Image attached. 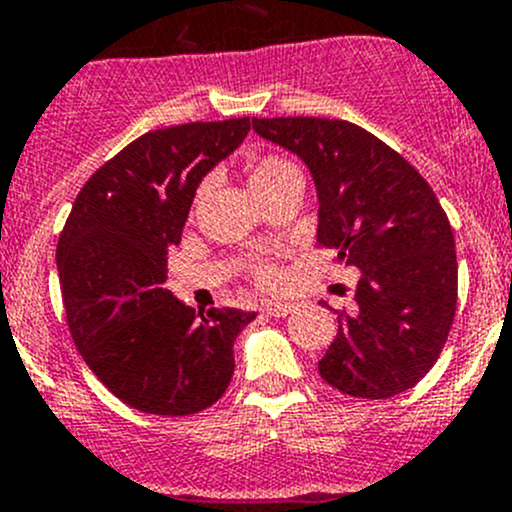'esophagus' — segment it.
Here are the masks:
<instances>
[{"mask_svg": "<svg viewBox=\"0 0 512 512\" xmlns=\"http://www.w3.org/2000/svg\"><path fill=\"white\" fill-rule=\"evenodd\" d=\"M265 314H270V317H287V314H292L294 304L292 302H265Z\"/></svg>", "mask_w": 512, "mask_h": 512, "instance_id": "34e87169", "label": "esophagus"}]
</instances>
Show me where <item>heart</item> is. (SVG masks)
<instances>
[{
	"label": "heart",
	"mask_w": 512,
	"mask_h": 512,
	"mask_svg": "<svg viewBox=\"0 0 512 512\" xmlns=\"http://www.w3.org/2000/svg\"><path fill=\"white\" fill-rule=\"evenodd\" d=\"M294 170H297V165L289 163L287 158L265 156V158L257 160V163L250 168L247 185H250V190L255 193V190L275 183L277 178H282V175H287V173H294ZM257 277H260L262 282H275V270H272V267H260V270H257Z\"/></svg>",
	"instance_id": "1"
}]
</instances>
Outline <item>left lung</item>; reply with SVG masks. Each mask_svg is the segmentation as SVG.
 <instances>
[{
    "label": "left lung",
    "mask_w": 512,
    "mask_h": 512,
    "mask_svg": "<svg viewBox=\"0 0 512 512\" xmlns=\"http://www.w3.org/2000/svg\"><path fill=\"white\" fill-rule=\"evenodd\" d=\"M257 136L294 153L317 190V242L359 270L354 304L319 374L356 399H389L436 364L458 297L453 230L409 160L349 121L252 118Z\"/></svg>",
    "instance_id": "obj_1"
}]
</instances>
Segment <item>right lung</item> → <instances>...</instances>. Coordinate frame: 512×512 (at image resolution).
<instances>
[{
  "instance_id": "1",
  "label": "right lung",
  "mask_w": 512,
  "mask_h": 512,
  "mask_svg": "<svg viewBox=\"0 0 512 512\" xmlns=\"http://www.w3.org/2000/svg\"><path fill=\"white\" fill-rule=\"evenodd\" d=\"M250 131V118L151 131L81 188L56 247L71 337L113 396L143 414L190 416L225 394L235 339L255 312L193 307L165 289L205 175Z\"/></svg>"
}]
</instances>
